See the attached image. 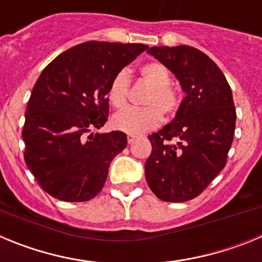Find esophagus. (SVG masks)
Instances as JSON below:
<instances>
[{
	"mask_svg": "<svg viewBox=\"0 0 262 262\" xmlns=\"http://www.w3.org/2000/svg\"><path fill=\"white\" fill-rule=\"evenodd\" d=\"M136 139H138V138H136L135 135H127V142H128V144H133Z\"/></svg>",
	"mask_w": 262,
	"mask_h": 262,
	"instance_id": "esophagus-1",
	"label": "esophagus"
}]
</instances>
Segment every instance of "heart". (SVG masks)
Segmentation results:
<instances>
[{
    "label": "heart",
    "mask_w": 262,
    "mask_h": 262,
    "mask_svg": "<svg viewBox=\"0 0 262 262\" xmlns=\"http://www.w3.org/2000/svg\"><path fill=\"white\" fill-rule=\"evenodd\" d=\"M143 81L149 86V90L143 98L144 107H127L120 110L113 117V126L127 134H142L154 129L163 122V115L166 119L177 114L181 97L173 86L172 75L163 62L149 61L140 68ZM129 75L122 69L111 78L107 89V98L114 107L126 106L129 92Z\"/></svg>",
    "instance_id": "heart-1"
}]
</instances>
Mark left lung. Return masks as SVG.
Instances as JSON below:
<instances>
[{
    "instance_id": "obj_1",
    "label": "left lung",
    "mask_w": 262,
    "mask_h": 262,
    "mask_svg": "<svg viewBox=\"0 0 262 262\" xmlns=\"http://www.w3.org/2000/svg\"><path fill=\"white\" fill-rule=\"evenodd\" d=\"M147 52L174 73L186 97L173 122L148 136L152 152L145 180L161 201L186 202L226 166L235 135L232 92L223 72L202 51L177 46Z\"/></svg>"
}]
</instances>
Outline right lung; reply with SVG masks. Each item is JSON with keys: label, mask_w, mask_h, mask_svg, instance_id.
<instances>
[{"label": "right lung", "mask_w": 262, "mask_h": 262, "mask_svg": "<svg viewBox=\"0 0 262 262\" xmlns=\"http://www.w3.org/2000/svg\"><path fill=\"white\" fill-rule=\"evenodd\" d=\"M148 46L85 41L62 52L36 80L26 108L25 163L39 186L66 202L93 200L111 160L127 145L122 131L92 134L108 117L111 78Z\"/></svg>", "instance_id": "1"}]
</instances>
